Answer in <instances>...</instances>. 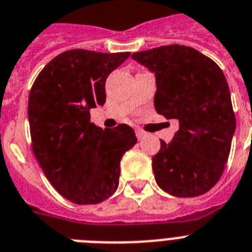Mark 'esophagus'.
Here are the masks:
<instances>
[{
	"label": "esophagus",
	"instance_id": "34e87169",
	"mask_svg": "<svg viewBox=\"0 0 252 252\" xmlns=\"http://www.w3.org/2000/svg\"><path fill=\"white\" fill-rule=\"evenodd\" d=\"M135 135H137V138H138V141H142V139L147 135V133L143 132V130H141V129H137L135 130Z\"/></svg>",
	"mask_w": 252,
	"mask_h": 252
}]
</instances>
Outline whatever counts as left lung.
<instances>
[{
	"label": "left lung",
	"instance_id": "left-lung-1",
	"mask_svg": "<svg viewBox=\"0 0 252 252\" xmlns=\"http://www.w3.org/2000/svg\"><path fill=\"white\" fill-rule=\"evenodd\" d=\"M132 58L156 76L155 109L178 119L179 130L152 157L156 183L179 198L202 195L218 183L236 129L228 84L222 69L194 48L171 44Z\"/></svg>",
	"mask_w": 252,
	"mask_h": 252
}]
</instances>
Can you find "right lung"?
<instances>
[{"label": "right lung", "instance_id": "obj_1", "mask_svg": "<svg viewBox=\"0 0 252 252\" xmlns=\"http://www.w3.org/2000/svg\"><path fill=\"white\" fill-rule=\"evenodd\" d=\"M130 56L71 49L38 74L29 94L32 148L54 189L74 204H97L119 185L120 159L137 143L126 124L101 129L90 109L104 105L105 81Z\"/></svg>", "mask_w": 252, "mask_h": 252}]
</instances>
